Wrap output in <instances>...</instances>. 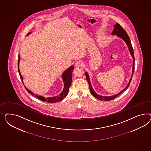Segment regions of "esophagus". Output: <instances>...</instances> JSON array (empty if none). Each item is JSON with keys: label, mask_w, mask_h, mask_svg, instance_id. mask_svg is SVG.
Masks as SVG:
<instances>
[{"label": "esophagus", "mask_w": 151, "mask_h": 151, "mask_svg": "<svg viewBox=\"0 0 151 151\" xmlns=\"http://www.w3.org/2000/svg\"><path fill=\"white\" fill-rule=\"evenodd\" d=\"M83 62L81 60H78L76 63H75V66H78V67H80L82 66L83 65Z\"/></svg>", "instance_id": "34e87169"}]
</instances>
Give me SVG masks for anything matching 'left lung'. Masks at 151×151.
<instances>
[{"label":"left lung","instance_id":"left-lung-1","mask_svg":"<svg viewBox=\"0 0 151 151\" xmlns=\"http://www.w3.org/2000/svg\"><path fill=\"white\" fill-rule=\"evenodd\" d=\"M111 34L112 35H116L117 37L122 38L124 41H125L126 44L127 45L128 49H129V52H130L131 55H132V57L133 58L132 73V76H131V78L129 80V81L128 82L127 86L125 87V88L124 89L123 91L119 92L118 94L115 95H113V96H102L98 95V94H97L96 92L94 91V90H93V88L92 87L91 84L90 80V78H89V76H88V74L86 72L85 73V75H86V79H87V82H88V85H89L90 92H91V93L92 95L93 96H94L96 99L100 100L110 101L111 100H113V99H114V98H116L117 96H119V95H120L125 90H126L129 87V86L130 85V83H131V81L132 80L133 74V73H134V56L133 50L132 46V44H131V40H130L129 37H128V34H127V32H126V31L124 30L122 27L118 23H116L114 25V30H113V32H112Z\"/></svg>","mask_w":151,"mask_h":151}]
</instances>
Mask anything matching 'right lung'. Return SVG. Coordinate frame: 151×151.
Masks as SVG:
<instances>
[{
    "instance_id": "1",
    "label": "right lung",
    "mask_w": 151,
    "mask_h": 151,
    "mask_svg": "<svg viewBox=\"0 0 151 151\" xmlns=\"http://www.w3.org/2000/svg\"><path fill=\"white\" fill-rule=\"evenodd\" d=\"M30 34H31V32H29L27 35V36L29 35ZM20 55H19L18 56V71L19 75L20 76V78L22 81L24 85V82H23V78L22 76V75L20 74V70H19V62H20ZM74 69V66H71L69 69H67L66 71H65L63 75H62V78L63 80L64 81V87L63 92L60 94L58 96H54V97H45L43 96H39L37 95H35L34 93H32V92L30 91L29 89H27V87H25V86L24 85L25 89L27 90V91L30 93L32 96L36 97L37 99H39V100L43 101H45L47 102H49V103H55L59 101H61L64 99V98L66 97V96H67L68 92H69V87H70L71 85V81H72V73H73V71Z\"/></svg>"
}]
</instances>
